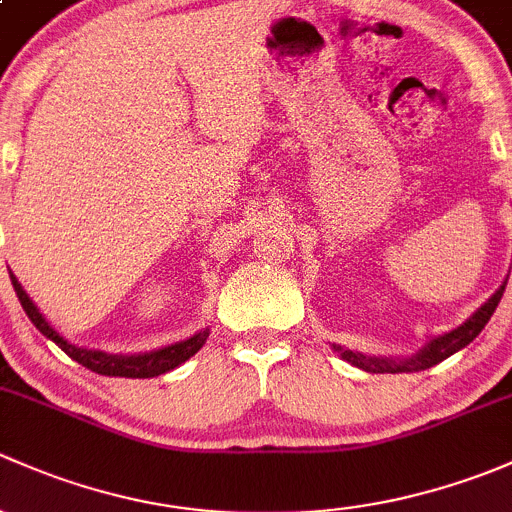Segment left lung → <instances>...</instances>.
Segmentation results:
<instances>
[{
  "mask_svg": "<svg viewBox=\"0 0 512 512\" xmlns=\"http://www.w3.org/2000/svg\"><path fill=\"white\" fill-rule=\"evenodd\" d=\"M508 283V281H505ZM505 283L503 286L495 291L491 298L486 300V303L481 305V308L476 310V313L471 315V318L466 320V323L461 325V328L451 330V333L436 337V340H431L429 345L424 347V350L419 352V355L409 357V360H377V357H365V355H357V352L352 350H342V347H337L342 355V360L352 362L355 367H360V370L365 372H419V370H429V367L439 365L441 360H446V357H451L453 352L463 350V347L468 345V342L476 340V335L481 333L483 328H486V323L491 320V315L495 313V308H498L500 298H503V291H505Z\"/></svg>",
  "mask_w": 512,
  "mask_h": 512,
  "instance_id": "left-lung-1",
  "label": "left lung"
}]
</instances>
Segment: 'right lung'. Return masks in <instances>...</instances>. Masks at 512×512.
Returning a JSON list of instances; mask_svg holds the SVG:
<instances>
[{"label": "right lung", "instance_id": "1", "mask_svg": "<svg viewBox=\"0 0 512 512\" xmlns=\"http://www.w3.org/2000/svg\"><path fill=\"white\" fill-rule=\"evenodd\" d=\"M9 276H12V286L14 291H17L21 308L26 310V315H29L31 323L36 325V330H39L41 335L49 337V340H54L56 345L71 357V360H76L78 365L88 367L91 372L108 374V377H133V379L157 377V374H165L175 370V367L182 365V362H187L209 337V330H202V333L189 337V340L175 342V345L162 347V350H155V352H147V355H108V352L83 350V347H76L68 340H63V337L56 333L49 323H46L44 315L36 310V305L31 303V298L26 295L24 288H21L17 276H14V273H9Z\"/></svg>", "mask_w": 512, "mask_h": 512}]
</instances>
